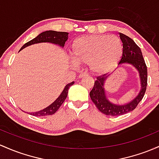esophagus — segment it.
I'll use <instances>...</instances> for the list:
<instances>
[{
    "label": "esophagus",
    "mask_w": 159,
    "mask_h": 159,
    "mask_svg": "<svg viewBox=\"0 0 159 159\" xmlns=\"http://www.w3.org/2000/svg\"><path fill=\"white\" fill-rule=\"evenodd\" d=\"M88 75L87 74V72H83L81 73V74L79 75V78H84V77H87Z\"/></svg>",
    "instance_id": "obj_1"
}]
</instances>
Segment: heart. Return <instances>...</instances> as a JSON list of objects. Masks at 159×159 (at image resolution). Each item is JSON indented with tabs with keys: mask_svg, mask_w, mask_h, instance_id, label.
I'll return each mask as SVG.
<instances>
[{
	"mask_svg": "<svg viewBox=\"0 0 159 159\" xmlns=\"http://www.w3.org/2000/svg\"><path fill=\"white\" fill-rule=\"evenodd\" d=\"M123 53L121 40L114 35H91L80 38L72 43L71 56L77 65L90 63L97 73L110 70Z\"/></svg>",
	"mask_w": 159,
	"mask_h": 159,
	"instance_id": "heart-1",
	"label": "heart"
}]
</instances>
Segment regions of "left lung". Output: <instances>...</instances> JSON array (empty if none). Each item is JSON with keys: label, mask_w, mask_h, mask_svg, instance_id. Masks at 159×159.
Here are the masks:
<instances>
[{"label": "left lung", "mask_w": 159, "mask_h": 159, "mask_svg": "<svg viewBox=\"0 0 159 159\" xmlns=\"http://www.w3.org/2000/svg\"><path fill=\"white\" fill-rule=\"evenodd\" d=\"M119 36L123 45V53L119 65L123 63L130 64L138 71L141 89L138 95L128 103L123 105L114 104L106 97L104 88V83L109 76L97 77L94 82L93 88L90 92V97L97 109L106 116H118L133 111L143 98L147 86V67L145 63L140 48L128 36L122 33H119Z\"/></svg>", "instance_id": "1"}]
</instances>
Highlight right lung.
<instances>
[{
    "mask_svg": "<svg viewBox=\"0 0 159 159\" xmlns=\"http://www.w3.org/2000/svg\"><path fill=\"white\" fill-rule=\"evenodd\" d=\"M68 32H64V31H43V32L41 33L40 34H38L36 38H34V39L31 40L30 41L27 42L22 47V48L20 49L22 50L23 48H26L28 46H30L31 44H34V43H42V42H49L54 43V44L60 45V47H64L65 45L66 41L68 39ZM74 81L68 84L65 87L64 90H62V92L61 93L60 97H58L52 104H50V106H48L45 109H42L41 111H35V112H28V114L31 115L33 116L36 117H41V116H50V115H53L59 109V108L62 106V104L63 103L65 99H66L68 95V90L71 85L74 84Z\"/></svg>",
    "mask_w": 159,
    "mask_h": 159,
    "instance_id": "add662e5",
    "label": "right lung"
}]
</instances>
